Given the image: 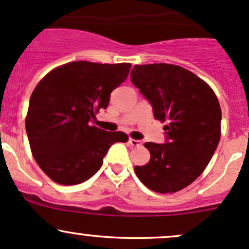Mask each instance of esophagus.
<instances>
[{
  "mask_svg": "<svg viewBox=\"0 0 249 249\" xmlns=\"http://www.w3.org/2000/svg\"><path fill=\"white\" fill-rule=\"evenodd\" d=\"M129 145L132 147H140L142 143H141L140 140H134V139H129Z\"/></svg>",
  "mask_w": 249,
  "mask_h": 249,
  "instance_id": "esophagus-1",
  "label": "esophagus"
}]
</instances>
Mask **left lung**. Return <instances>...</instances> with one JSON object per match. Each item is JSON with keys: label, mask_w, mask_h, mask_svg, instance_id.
<instances>
[{"label": "left lung", "mask_w": 249, "mask_h": 249, "mask_svg": "<svg viewBox=\"0 0 249 249\" xmlns=\"http://www.w3.org/2000/svg\"><path fill=\"white\" fill-rule=\"evenodd\" d=\"M133 84L165 124L166 143L146 142L151 159L138 178L159 194H173L202 175L220 142L221 107L215 92L191 71L172 64L135 65Z\"/></svg>", "instance_id": "left-lung-1"}]
</instances>
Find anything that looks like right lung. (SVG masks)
<instances>
[{"instance_id":"1","label":"right lung","mask_w":249,"mask_h":249,"mask_svg":"<svg viewBox=\"0 0 249 249\" xmlns=\"http://www.w3.org/2000/svg\"><path fill=\"white\" fill-rule=\"evenodd\" d=\"M129 63L72 61L50 71L29 100L26 132L32 154L55 183L76 185L91 178L115 142H127L124 132L90 125L110 93L129 73Z\"/></svg>"}]
</instances>
